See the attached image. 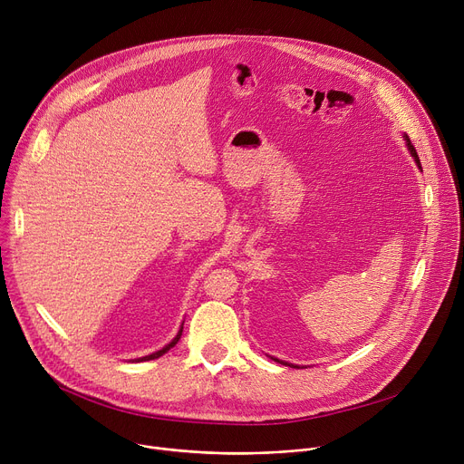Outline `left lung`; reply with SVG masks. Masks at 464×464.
I'll return each instance as SVG.
<instances>
[{
	"label": "left lung",
	"mask_w": 464,
	"mask_h": 464,
	"mask_svg": "<svg viewBox=\"0 0 464 464\" xmlns=\"http://www.w3.org/2000/svg\"><path fill=\"white\" fill-rule=\"evenodd\" d=\"M403 139H405V142H407V149H409V152H411V156H412V160H414V163L418 165V169L421 170V163H420V158H418V154H416V149L412 147V142H411V139H409V135L407 133H403ZM273 359V356H271ZM275 362H278V364H284V366H294V368H299L297 364H290V362H284V361H280V359H273Z\"/></svg>",
	"instance_id": "1"
}]
</instances>
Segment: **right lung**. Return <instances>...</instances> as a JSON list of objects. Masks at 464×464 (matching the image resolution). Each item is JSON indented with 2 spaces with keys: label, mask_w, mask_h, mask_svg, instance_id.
<instances>
[{
  "label": "right lung",
  "mask_w": 464,
  "mask_h": 464,
  "mask_svg": "<svg viewBox=\"0 0 464 464\" xmlns=\"http://www.w3.org/2000/svg\"><path fill=\"white\" fill-rule=\"evenodd\" d=\"M182 331H184V324L180 325V329H178V333H176V336L165 345V347H161V349H158V351H154V353H150V354H147V356H140V359H133V362H142V361H154V359H160L161 354H165L169 349H172L176 343H178V340H180V336H182Z\"/></svg>",
  "instance_id": "1"
}]
</instances>
